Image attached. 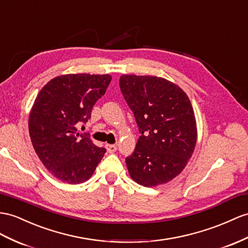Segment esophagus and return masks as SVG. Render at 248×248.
Listing matches in <instances>:
<instances>
[{
  "label": "esophagus",
  "instance_id": "34e87169",
  "mask_svg": "<svg viewBox=\"0 0 248 248\" xmlns=\"http://www.w3.org/2000/svg\"><path fill=\"white\" fill-rule=\"evenodd\" d=\"M106 148L109 153H114V152H116V150H117V145L116 144H106Z\"/></svg>",
  "mask_w": 248,
  "mask_h": 248
}]
</instances>
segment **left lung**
<instances>
[{"mask_svg": "<svg viewBox=\"0 0 248 248\" xmlns=\"http://www.w3.org/2000/svg\"><path fill=\"white\" fill-rule=\"evenodd\" d=\"M119 86L141 134L125 158L131 178L148 187L170 181L186 168L197 142L187 95L174 82L152 75H122Z\"/></svg>", "mask_w": 248, "mask_h": 248, "instance_id": "left-lung-1", "label": "left lung"}]
</instances>
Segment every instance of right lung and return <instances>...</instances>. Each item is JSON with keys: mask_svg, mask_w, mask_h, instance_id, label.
I'll return each mask as SVG.
<instances>
[{"mask_svg": "<svg viewBox=\"0 0 248 248\" xmlns=\"http://www.w3.org/2000/svg\"><path fill=\"white\" fill-rule=\"evenodd\" d=\"M111 79L109 74L61 75L37 94L29 115L30 139L45 168L62 182L87 181L103 159L106 149L96 147L78 125L91 118Z\"/></svg>", "mask_w": 248, "mask_h": 248, "instance_id": "add662e5", "label": "right lung"}]
</instances>
